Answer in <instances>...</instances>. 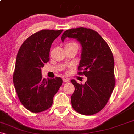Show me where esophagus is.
<instances>
[{
	"mask_svg": "<svg viewBox=\"0 0 134 134\" xmlns=\"http://www.w3.org/2000/svg\"><path fill=\"white\" fill-rule=\"evenodd\" d=\"M63 81L64 82H69V79H67V78H64L63 79Z\"/></svg>",
	"mask_w": 134,
	"mask_h": 134,
	"instance_id": "esophagus-1",
	"label": "esophagus"
}]
</instances>
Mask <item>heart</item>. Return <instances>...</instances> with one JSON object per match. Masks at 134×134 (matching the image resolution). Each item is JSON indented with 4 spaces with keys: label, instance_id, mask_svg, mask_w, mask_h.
<instances>
[{
    "label": "heart",
    "instance_id": "obj_1",
    "mask_svg": "<svg viewBox=\"0 0 134 134\" xmlns=\"http://www.w3.org/2000/svg\"><path fill=\"white\" fill-rule=\"evenodd\" d=\"M71 43H68V44H71Z\"/></svg>",
    "mask_w": 134,
    "mask_h": 134
}]
</instances>
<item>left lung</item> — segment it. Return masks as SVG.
Wrapping results in <instances>:
<instances>
[{
  "label": "left lung",
  "mask_w": 134,
  "mask_h": 134,
  "mask_svg": "<svg viewBox=\"0 0 134 134\" xmlns=\"http://www.w3.org/2000/svg\"><path fill=\"white\" fill-rule=\"evenodd\" d=\"M66 38L76 39L81 44L78 69L82 71L78 74L87 77L84 84H80L74 79L70 81L75 87L71 96L72 108L82 115H94L104 107L114 89L113 54L103 38L91 29L68 30L62 35V42Z\"/></svg>",
  "instance_id": "obj_1"
}]
</instances>
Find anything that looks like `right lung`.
<instances>
[{
  "instance_id": "right-lung-1",
  "label": "right lung",
  "mask_w": 134,
  "mask_h": 134,
  "mask_svg": "<svg viewBox=\"0 0 134 134\" xmlns=\"http://www.w3.org/2000/svg\"><path fill=\"white\" fill-rule=\"evenodd\" d=\"M63 30H43L27 38L17 55L13 82L20 101L33 113L47 110L62 84L60 77L47 79L41 68L50 60V50L54 40Z\"/></svg>"
}]
</instances>
